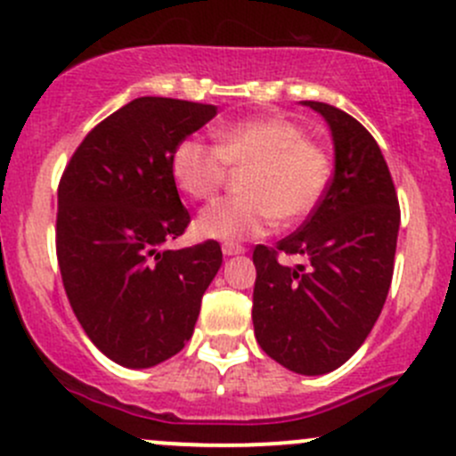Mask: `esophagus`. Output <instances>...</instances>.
<instances>
[{"label":"esophagus","mask_w":456,"mask_h":456,"mask_svg":"<svg viewBox=\"0 0 456 456\" xmlns=\"http://www.w3.org/2000/svg\"><path fill=\"white\" fill-rule=\"evenodd\" d=\"M223 254L224 256H238V254H245V247L236 245V242H224L223 245Z\"/></svg>","instance_id":"34e87169"}]
</instances>
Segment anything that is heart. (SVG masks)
I'll return each instance as SVG.
<instances>
[{
	"label": "heart",
	"instance_id": "obj_1",
	"mask_svg": "<svg viewBox=\"0 0 456 456\" xmlns=\"http://www.w3.org/2000/svg\"><path fill=\"white\" fill-rule=\"evenodd\" d=\"M229 167L242 176V196L214 200L199 214L200 236L240 242L265 236L275 224L297 223L315 209L330 178L326 150L282 117H256L220 127L214 142L183 139L172 156V172L196 200L218 194Z\"/></svg>",
	"mask_w": 456,
	"mask_h": 456
}]
</instances>
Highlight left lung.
<instances>
[{
	"label": "left lung",
	"instance_id": "obj_1",
	"mask_svg": "<svg viewBox=\"0 0 456 456\" xmlns=\"http://www.w3.org/2000/svg\"><path fill=\"white\" fill-rule=\"evenodd\" d=\"M326 118L335 172L297 232L254 249V330L262 351L300 375L351 360L384 309L395 269L399 200L370 132L329 103L305 101ZM282 253L306 265L284 267Z\"/></svg>",
	"mask_w": 456,
	"mask_h": 456
}]
</instances>
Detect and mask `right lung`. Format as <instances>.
<instances>
[{"instance_id":"1","label":"right lung","mask_w":456,"mask_h":456,"mask_svg":"<svg viewBox=\"0 0 456 456\" xmlns=\"http://www.w3.org/2000/svg\"><path fill=\"white\" fill-rule=\"evenodd\" d=\"M214 117L216 105L141 96L87 132L59 181L63 289L92 344L127 369H150L185 346L223 265L216 240L163 249L191 220L174 150Z\"/></svg>"}]
</instances>
